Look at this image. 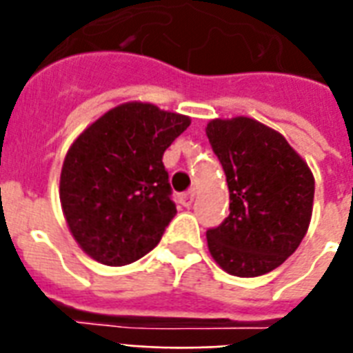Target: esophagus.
I'll list each match as a JSON object with an SVG mask.
<instances>
[{"mask_svg": "<svg viewBox=\"0 0 353 353\" xmlns=\"http://www.w3.org/2000/svg\"><path fill=\"white\" fill-rule=\"evenodd\" d=\"M194 198H196V188H190L188 192L181 194V203L185 205V207H190L194 201Z\"/></svg>", "mask_w": 353, "mask_h": 353, "instance_id": "34e87169", "label": "esophagus"}]
</instances>
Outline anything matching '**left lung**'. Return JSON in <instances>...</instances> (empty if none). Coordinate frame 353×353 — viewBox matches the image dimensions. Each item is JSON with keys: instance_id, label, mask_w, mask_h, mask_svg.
<instances>
[{"instance_id": "1", "label": "left lung", "mask_w": 353, "mask_h": 353, "mask_svg": "<svg viewBox=\"0 0 353 353\" xmlns=\"http://www.w3.org/2000/svg\"><path fill=\"white\" fill-rule=\"evenodd\" d=\"M229 187L223 223L207 231L209 251L234 276H260L285 262L306 236L315 179L284 135L249 117L205 128Z\"/></svg>"}]
</instances>
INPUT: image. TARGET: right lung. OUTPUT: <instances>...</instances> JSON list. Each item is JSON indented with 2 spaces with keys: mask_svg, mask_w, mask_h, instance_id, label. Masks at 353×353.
<instances>
[{
  "mask_svg": "<svg viewBox=\"0 0 353 353\" xmlns=\"http://www.w3.org/2000/svg\"><path fill=\"white\" fill-rule=\"evenodd\" d=\"M190 117L148 102L106 112L68 150L60 203L82 251L104 265H126L157 243L176 216L163 154Z\"/></svg>",
  "mask_w": 353,
  "mask_h": 353,
  "instance_id": "add662e5",
  "label": "right lung"
}]
</instances>
